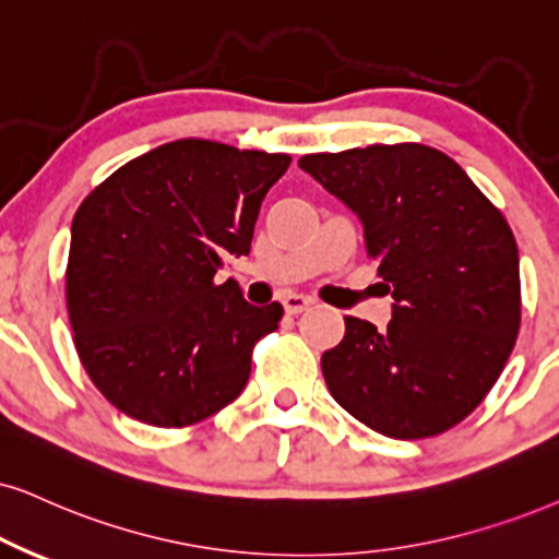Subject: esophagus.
<instances>
[{
	"mask_svg": "<svg viewBox=\"0 0 559 559\" xmlns=\"http://www.w3.org/2000/svg\"><path fill=\"white\" fill-rule=\"evenodd\" d=\"M314 304V299L312 296H307V294H286L284 296V309L288 314H299V312H304V309H309Z\"/></svg>",
	"mask_w": 559,
	"mask_h": 559,
	"instance_id": "obj_1",
	"label": "esophagus"
}]
</instances>
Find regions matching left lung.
Here are the masks:
<instances>
[{"instance_id":"8db88e82","label":"left lung","mask_w":559,"mask_h":559,"mask_svg":"<svg viewBox=\"0 0 559 559\" xmlns=\"http://www.w3.org/2000/svg\"><path fill=\"white\" fill-rule=\"evenodd\" d=\"M299 167L364 224L392 320L345 317L322 353L328 390L390 438L454 428L492 390L521 324L519 247L462 167L423 144L307 154Z\"/></svg>"}]
</instances>
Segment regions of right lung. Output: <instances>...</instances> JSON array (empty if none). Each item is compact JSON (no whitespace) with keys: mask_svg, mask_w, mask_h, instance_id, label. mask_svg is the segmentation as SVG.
Returning <instances> with one entry per match:
<instances>
[{"mask_svg":"<svg viewBox=\"0 0 559 559\" xmlns=\"http://www.w3.org/2000/svg\"><path fill=\"white\" fill-rule=\"evenodd\" d=\"M288 154L180 139L141 154L76 209L67 265L74 345L129 418L182 428L242 394L278 301H245L227 258L250 252L260 203Z\"/></svg>","mask_w":559,"mask_h":559,"instance_id":"1","label":"right lung"}]
</instances>
